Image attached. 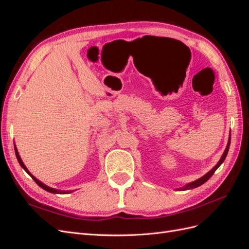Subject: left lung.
<instances>
[{"label":"left lung","mask_w":249,"mask_h":249,"mask_svg":"<svg viewBox=\"0 0 249 249\" xmlns=\"http://www.w3.org/2000/svg\"><path fill=\"white\" fill-rule=\"evenodd\" d=\"M230 144H231V135H230V138H229V142H228L227 148H225L222 157L220 158L219 162H218V163L216 164V166H214L212 169H211L208 173H206L205 176L201 177L200 178H198V179H196V180H194V182H192V183L187 184V185H186L185 187H183V188H179V190H189V189H193V188H196V187H198V186H200V185H202V184H205V183L207 182V180L214 175V172L216 171V169H217L218 167H219L220 165L223 163V161L225 160V158H227V155H228V153H229Z\"/></svg>","instance_id":"left-lung-1"}]
</instances>
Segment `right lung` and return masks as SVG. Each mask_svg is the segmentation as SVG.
Segmentation results:
<instances>
[{
	"label": "right lung",
	"mask_w": 249,
	"mask_h": 249,
	"mask_svg": "<svg viewBox=\"0 0 249 249\" xmlns=\"http://www.w3.org/2000/svg\"><path fill=\"white\" fill-rule=\"evenodd\" d=\"M14 150H16V156H17V158H18V163H19V165L20 166L24 168V170L28 173V175L31 177L33 179H34V182L38 185L39 187H41L43 190H46V191H48V192H51V193H58V194H63V193H69L70 191H59V190H56V189H53V188H51V187H48L47 185H44V184H42L39 179H37L35 177H33L31 173H30V171L27 169V167L25 166V164L22 163V161H21V159H20V157H19V154H18V149H17V147H14Z\"/></svg>",
	"instance_id": "1"
}]
</instances>
